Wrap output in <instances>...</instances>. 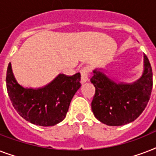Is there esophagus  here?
Returning a JSON list of instances; mask_svg holds the SVG:
<instances>
[{"mask_svg": "<svg viewBox=\"0 0 156 156\" xmlns=\"http://www.w3.org/2000/svg\"><path fill=\"white\" fill-rule=\"evenodd\" d=\"M81 73V82L82 83H86L88 80V73H89V69L87 67H83L80 69Z\"/></svg>", "mask_w": 156, "mask_h": 156, "instance_id": "esophagus-1", "label": "esophagus"}]
</instances>
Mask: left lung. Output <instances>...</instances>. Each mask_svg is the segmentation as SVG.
I'll use <instances>...</instances> for the list:
<instances>
[{
  "mask_svg": "<svg viewBox=\"0 0 156 156\" xmlns=\"http://www.w3.org/2000/svg\"><path fill=\"white\" fill-rule=\"evenodd\" d=\"M90 82L95 88L91 102L95 117L108 126H124L138 118L147 105L153 86L152 69L144 55V72L135 83H116L97 69Z\"/></svg>",
  "mask_w": 156,
  "mask_h": 156,
  "instance_id": "8db88e82",
  "label": "left lung"
}]
</instances>
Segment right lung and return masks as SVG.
<instances>
[{
  "label": "right lung",
  "instance_id": "add662e5",
  "mask_svg": "<svg viewBox=\"0 0 156 156\" xmlns=\"http://www.w3.org/2000/svg\"><path fill=\"white\" fill-rule=\"evenodd\" d=\"M81 75L59 74L52 83L39 89L24 88L17 83L9 63L6 87L13 108L23 118L40 126H52L65 119L71 100L81 87Z\"/></svg>",
  "mask_w": 156,
  "mask_h": 156
}]
</instances>
